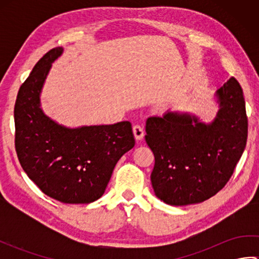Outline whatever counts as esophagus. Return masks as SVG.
Segmentation results:
<instances>
[{"mask_svg": "<svg viewBox=\"0 0 259 259\" xmlns=\"http://www.w3.org/2000/svg\"><path fill=\"white\" fill-rule=\"evenodd\" d=\"M134 135H135L137 140H141V139L145 137L144 126H141V125H139V124L134 125Z\"/></svg>", "mask_w": 259, "mask_h": 259, "instance_id": "34e87169", "label": "esophagus"}]
</instances>
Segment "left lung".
I'll list each match as a JSON object with an SVG mask.
<instances>
[{
	"mask_svg": "<svg viewBox=\"0 0 259 259\" xmlns=\"http://www.w3.org/2000/svg\"><path fill=\"white\" fill-rule=\"evenodd\" d=\"M216 97L218 113L208 124L178 112L147 120L145 138L155 156L152 188L168 205H191L216 195L243 155L248 133L243 89L230 78Z\"/></svg>",
	"mask_w": 259,
	"mask_h": 259,
	"instance_id": "left-lung-1",
	"label": "left lung"
}]
</instances>
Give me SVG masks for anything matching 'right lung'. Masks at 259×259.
Returning <instances> with one entry per match:
<instances>
[{
  "label": "right lung",
  "mask_w": 259,
  "mask_h": 259,
  "mask_svg": "<svg viewBox=\"0 0 259 259\" xmlns=\"http://www.w3.org/2000/svg\"><path fill=\"white\" fill-rule=\"evenodd\" d=\"M62 48L47 52L22 83L14 107L15 150L42 192L64 203H90L106 190L119 159L135 146L129 121L70 129L43 113L40 93Z\"/></svg>",
  "instance_id": "1"
}]
</instances>
